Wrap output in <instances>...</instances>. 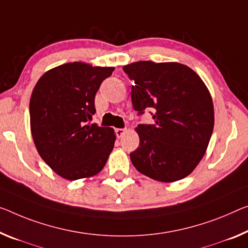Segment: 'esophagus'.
<instances>
[{"label": "esophagus", "instance_id": "obj_1", "mask_svg": "<svg viewBox=\"0 0 248 248\" xmlns=\"http://www.w3.org/2000/svg\"><path fill=\"white\" fill-rule=\"evenodd\" d=\"M115 133H116V136L119 137V139H121V137L126 133V128H116Z\"/></svg>", "mask_w": 248, "mask_h": 248}]
</instances>
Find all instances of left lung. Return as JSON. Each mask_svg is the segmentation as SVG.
Segmentation results:
<instances>
[{"label": "left lung", "instance_id": "left-lung-1", "mask_svg": "<svg viewBox=\"0 0 248 248\" xmlns=\"http://www.w3.org/2000/svg\"><path fill=\"white\" fill-rule=\"evenodd\" d=\"M134 81L132 102L142 114L153 108L154 124H140V146L129 154L135 169L163 183L183 180L206 153L214 105L200 75L177 62L139 61L123 67Z\"/></svg>", "mask_w": 248, "mask_h": 248}]
</instances>
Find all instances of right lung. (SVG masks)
Wrapping results in <instances>:
<instances>
[{"instance_id": "1", "label": "right lung", "mask_w": 248, "mask_h": 248, "mask_svg": "<svg viewBox=\"0 0 248 248\" xmlns=\"http://www.w3.org/2000/svg\"><path fill=\"white\" fill-rule=\"evenodd\" d=\"M114 67L65 63L41 76L30 98L33 142L42 159L68 181L92 177L105 166L116 135L112 127L89 124L94 98Z\"/></svg>"}]
</instances>
